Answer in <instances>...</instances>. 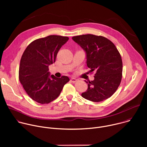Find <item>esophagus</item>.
I'll return each instance as SVG.
<instances>
[{
    "instance_id": "obj_1",
    "label": "esophagus",
    "mask_w": 147,
    "mask_h": 147,
    "mask_svg": "<svg viewBox=\"0 0 147 147\" xmlns=\"http://www.w3.org/2000/svg\"><path fill=\"white\" fill-rule=\"evenodd\" d=\"M70 81H71V82H76L77 81V79L75 78H74V77H71V79H70Z\"/></svg>"
}]
</instances>
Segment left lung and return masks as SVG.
<instances>
[{"mask_svg":"<svg viewBox=\"0 0 147 147\" xmlns=\"http://www.w3.org/2000/svg\"><path fill=\"white\" fill-rule=\"evenodd\" d=\"M72 39L84 51L86 64L91 72H95L93 81L85 80L88 88L81 96L95 102L110 98L122 77V60L116 47L108 39L92 34L73 36Z\"/></svg>","mask_w":147,"mask_h":147,"instance_id":"left-lung-1","label":"left lung"}]
</instances>
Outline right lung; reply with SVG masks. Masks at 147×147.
Listing matches in <instances>:
<instances>
[{
	"label": "right lung",
	"mask_w": 147,
	"mask_h": 147,
	"mask_svg": "<svg viewBox=\"0 0 147 147\" xmlns=\"http://www.w3.org/2000/svg\"><path fill=\"white\" fill-rule=\"evenodd\" d=\"M68 40L67 36L49 35L34 40L24 51L20 60L19 80L34 100L41 104L53 101L69 81L67 76L51 75L48 69Z\"/></svg>",
	"instance_id": "add662e5"
}]
</instances>
